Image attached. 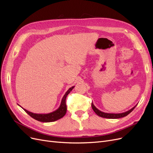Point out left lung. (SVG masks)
<instances>
[{
	"label": "left lung",
	"instance_id": "8db88e82",
	"mask_svg": "<svg viewBox=\"0 0 153 153\" xmlns=\"http://www.w3.org/2000/svg\"><path fill=\"white\" fill-rule=\"evenodd\" d=\"M136 105L135 106H133L132 108H131L129 110H128L127 112H125L123 113H120V114H110V113H105L103 112H101L100 110L97 108L96 106L94 105L93 103H91L92 106V108L94 110V112L98 115L100 117H104V118H108V119H119V118H121L123 117L126 116L129 113H131L133 109L136 107Z\"/></svg>",
	"mask_w": 153,
	"mask_h": 153
}]
</instances>
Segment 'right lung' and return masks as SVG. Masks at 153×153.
Wrapping results in <instances>:
<instances>
[{"mask_svg": "<svg viewBox=\"0 0 153 153\" xmlns=\"http://www.w3.org/2000/svg\"><path fill=\"white\" fill-rule=\"evenodd\" d=\"M75 86H73L69 88V89L67 91V92L64 95L63 98L61 101V103L59 107L56 110L53 111L52 112H50L48 114H34L29 112V111L27 110L26 109L22 108L24 109L25 112L28 114L30 117H32L33 119L37 120V121H40V122H43V123H50V122H53L57 121V120L63 117L64 115H65L66 111H67V107H66V98L68 94H69L72 89L74 88Z\"/></svg>", "mask_w": 153, "mask_h": 153, "instance_id": "right-lung-1", "label": "right lung"}]
</instances>
